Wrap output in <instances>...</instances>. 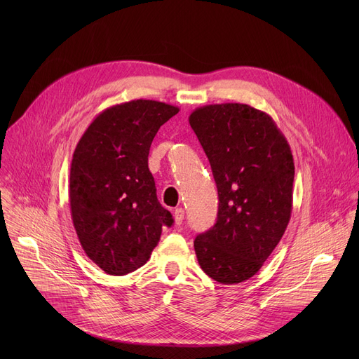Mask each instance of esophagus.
Segmentation results:
<instances>
[{
	"label": "esophagus",
	"instance_id": "esophagus-1",
	"mask_svg": "<svg viewBox=\"0 0 359 359\" xmlns=\"http://www.w3.org/2000/svg\"><path fill=\"white\" fill-rule=\"evenodd\" d=\"M173 217H175V222H176V225H180V224L183 222V218H184V211H183L182 208H176V210H175Z\"/></svg>",
	"mask_w": 359,
	"mask_h": 359
}]
</instances>
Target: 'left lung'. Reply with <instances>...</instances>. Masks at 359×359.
<instances>
[{"instance_id":"8db88e82","label":"left lung","mask_w":359,"mask_h":359,"mask_svg":"<svg viewBox=\"0 0 359 359\" xmlns=\"http://www.w3.org/2000/svg\"><path fill=\"white\" fill-rule=\"evenodd\" d=\"M189 123L218 189L214 227L195 238L202 271L224 285L250 279L284 236L292 211L294 158L268 113L249 104L195 109Z\"/></svg>"}]
</instances>
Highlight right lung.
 <instances>
[{
	"label": "right lung",
	"instance_id": "right-lung-1",
	"mask_svg": "<svg viewBox=\"0 0 359 359\" xmlns=\"http://www.w3.org/2000/svg\"><path fill=\"white\" fill-rule=\"evenodd\" d=\"M179 107L156 100L110 106L75 147L69 206L86 255L109 275L134 272L158 244L172 214L157 199L148 153L160 126Z\"/></svg>",
	"mask_w": 359,
	"mask_h": 359
}]
</instances>
